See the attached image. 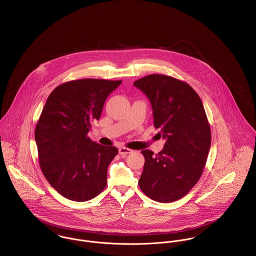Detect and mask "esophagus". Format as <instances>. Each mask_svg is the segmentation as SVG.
I'll return each instance as SVG.
<instances>
[{
	"instance_id": "esophagus-1",
	"label": "esophagus",
	"mask_w": 256,
	"mask_h": 256,
	"mask_svg": "<svg viewBox=\"0 0 256 256\" xmlns=\"http://www.w3.org/2000/svg\"><path fill=\"white\" fill-rule=\"evenodd\" d=\"M132 150H130V149H128V148H126V147H120V148H118V153H120V155H122V157L126 156L128 154H130V153H132Z\"/></svg>"
}]
</instances>
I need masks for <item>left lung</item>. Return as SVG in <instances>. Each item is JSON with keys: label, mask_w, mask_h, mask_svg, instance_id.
I'll return each instance as SVG.
<instances>
[{"label": "left lung", "mask_w": 256, "mask_h": 256, "mask_svg": "<svg viewBox=\"0 0 256 256\" xmlns=\"http://www.w3.org/2000/svg\"><path fill=\"white\" fill-rule=\"evenodd\" d=\"M149 99L154 126L166 140L145 158L138 180L151 199L168 203L184 196L198 182L211 144L210 126L198 94L186 82L164 74H150L134 82Z\"/></svg>", "instance_id": "left-lung-1"}]
</instances>
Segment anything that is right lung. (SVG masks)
I'll return each instance as SVG.
<instances>
[{
	"label": "right lung",
	"instance_id": "obj_1",
	"mask_svg": "<svg viewBox=\"0 0 256 256\" xmlns=\"http://www.w3.org/2000/svg\"><path fill=\"white\" fill-rule=\"evenodd\" d=\"M122 80L84 78L56 87L35 128L40 168L66 198L84 202L107 184V169L118 149L92 142L87 134Z\"/></svg>",
	"mask_w": 256,
	"mask_h": 256
}]
</instances>
